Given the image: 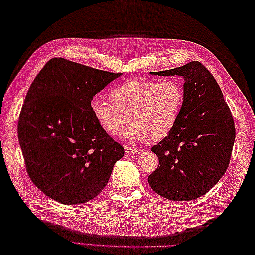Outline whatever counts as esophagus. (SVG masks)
I'll return each instance as SVG.
<instances>
[{
    "instance_id": "1",
    "label": "esophagus",
    "mask_w": 255,
    "mask_h": 255,
    "mask_svg": "<svg viewBox=\"0 0 255 255\" xmlns=\"http://www.w3.org/2000/svg\"><path fill=\"white\" fill-rule=\"evenodd\" d=\"M124 151H126V153H128V154H136V153L139 152V150H138L137 148L132 147V146H128V145L124 146Z\"/></svg>"
}]
</instances>
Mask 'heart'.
<instances>
[{
    "label": "heart",
    "instance_id": "1",
    "mask_svg": "<svg viewBox=\"0 0 255 255\" xmlns=\"http://www.w3.org/2000/svg\"><path fill=\"white\" fill-rule=\"evenodd\" d=\"M111 99L94 96L91 101L93 117L105 132L119 135L129 142L160 140L171 133L178 120L184 103V89L176 79H134L117 86Z\"/></svg>",
    "mask_w": 255,
    "mask_h": 255
}]
</instances>
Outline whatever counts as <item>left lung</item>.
<instances>
[{
	"mask_svg": "<svg viewBox=\"0 0 255 255\" xmlns=\"http://www.w3.org/2000/svg\"><path fill=\"white\" fill-rule=\"evenodd\" d=\"M151 74H176L185 83L175 127L151 148L159 158V166L148 176V183L169 200L197 199L227 170L236 137L233 115L214 77L199 61Z\"/></svg>",
	"mask_w": 255,
	"mask_h": 255,
	"instance_id": "1",
	"label": "left lung"
}]
</instances>
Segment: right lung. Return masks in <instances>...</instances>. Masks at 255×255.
Listing matches in <instances>:
<instances>
[{
	"instance_id": "add662e5",
	"label": "right lung",
	"mask_w": 255,
	"mask_h": 255,
	"mask_svg": "<svg viewBox=\"0 0 255 255\" xmlns=\"http://www.w3.org/2000/svg\"><path fill=\"white\" fill-rule=\"evenodd\" d=\"M121 73L52 58L33 80L18 120L28 175L64 204L95 198L107 185L123 147L99 127L91 101Z\"/></svg>"
}]
</instances>
